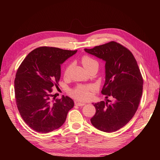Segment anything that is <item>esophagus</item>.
Instances as JSON below:
<instances>
[{"label": "esophagus", "mask_w": 160, "mask_h": 160, "mask_svg": "<svg viewBox=\"0 0 160 160\" xmlns=\"http://www.w3.org/2000/svg\"><path fill=\"white\" fill-rule=\"evenodd\" d=\"M75 104L78 106H83L85 105V103H82V102H76Z\"/></svg>", "instance_id": "1"}]
</instances>
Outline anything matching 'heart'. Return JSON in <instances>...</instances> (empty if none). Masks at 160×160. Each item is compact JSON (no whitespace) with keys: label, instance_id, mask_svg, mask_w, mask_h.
Listing matches in <instances>:
<instances>
[{"label":"heart","instance_id":"1","mask_svg":"<svg viewBox=\"0 0 160 160\" xmlns=\"http://www.w3.org/2000/svg\"><path fill=\"white\" fill-rule=\"evenodd\" d=\"M81 61L83 67L88 71L92 68H93V67H98L99 66L98 61L88 55H84L83 57H82ZM72 64H69L66 66L63 72L65 77H69L72 71ZM93 87L91 85H79L71 91V94L77 99L85 101L91 98V91H93Z\"/></svg>","mask_w":160,"mask_h":160}]
</instances>
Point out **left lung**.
Segmentation results:
<instances>
[{"instance_id": "1", "label": "left lung", "mask_w": 160, "mask_h": 160, "mask_svg": "<svg viewBox=\"0 0 160 160\" xmlns=\"http://www.w3.org/2000/svg\"><path fill=\"white\" fill-rule=\"evenodd\" d=\"M85 52L105 61V81L101 93L107 99L93 104L91 119L95 128L114 132L132 119L138 108L143 81L137 61L129 49L115 41L85 49Z\"/></svg>"}]
</instances>
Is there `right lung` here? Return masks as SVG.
Returning a JSON list of instances; mask_svg holds the SVG:
<instances>
[{"mask_svg":"<svg viewBox=\"0 0 160 160\" xmlns=\"http://www.w3.org/2000/svg\"><path fill=\"white\" fill-rule=\"evenodd\" d=\"M56 47H41L28 54L14 79L18 110L25 122L37 132L47 133L59 128L74 106L68 96L51 100L52 88H57L61 65L77 52Z\"/></svg>","mask_w":160,"mask_h":160,"instance_id":"add662e5","label":"right lung"}]
</instances>
